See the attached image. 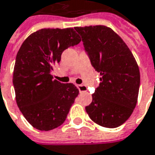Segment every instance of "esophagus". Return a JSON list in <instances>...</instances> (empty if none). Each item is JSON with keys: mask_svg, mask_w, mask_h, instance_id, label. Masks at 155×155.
<instances>
[{"mask_svg": "<svg viewBox=\"0 0 155 155\" xmlns=\"http://www.w3.org/2000/svg\"><path fill=\"white\" fill-rule=\"evenodd\" d=\"M77 87L80 93H82V92H87V87L84 86V85H77Z\"/></svg>", "mask_w": 155, "mask_h": 155, "instance_id": "esophagus-1", "label": "esophagus"}]
</instances>
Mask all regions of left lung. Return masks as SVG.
Returning a JSON list of instances; mask_svg holds the SVG:
<instances>
[{
    "mask_svg": "<svg viewBox=\"0 0 155 155\" xmlns=\"http://www.w3.org/2000/svg\"><path fill=\"white\" fill-rule=\"evenodd\" d=\"M91 64L101 82L86 107L90 119L104 127L122 125L134 111L140 88V70L132 52L112 28L102 26L75 27Z\"/></svg>",
    "mask_w": 155,
    "mask_h": 155,
    "instance_id": "left-lung-1",
    "label": "left lung"
}]
</instances>
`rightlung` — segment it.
<instances>
[{"instance_id":"obj_1","label":"right lung","mask_w":155,"mask_h":155,"mask_svg":"<svg viewBox=\"0 0 155 155\" xmlns=\"http://www.w3.org/2000/svg\"><path fill=\"white\" fill-rule=\"evenodd\" d=\"M81 41L72 28H42L31 34L17 53L13 74L17 106L38 130L62 124L79 94L73 83L53 80L51 72L62 52Z\"/></svg>"}]
</instances>
